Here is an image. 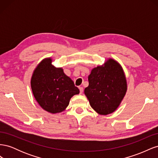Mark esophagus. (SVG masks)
Here are the masks:
<instances>
[{
    "label": "esophagus",
    "instance_id": "esophagus-1",
    "mask_svg": "<svg viewBox=\"0 0 158 158\" xmlns=\"http://www.w3.org/2000/svg\"><path fill=\"white\" fill-rule=\"evenodd\" d=\"M79 89H80V93L82 94L83 92V88L82 87H79Z\"/></svg>",
    "mask_w": 158,
    "mask_h": 158
}]
</instances>
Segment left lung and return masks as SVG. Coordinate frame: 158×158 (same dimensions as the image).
I'll list each match as a JSON object with an SVG mask.
<instances>
[{"label":"left lung","mask_w":158,"mask_h":158,"mask_svg":"<svg viewBox=\"0 0 158 158\" xmlns=\"http://www.w3.org/2000/svg\"><path fill=\"white\" fill-rule=\"evenodd\" d=\"M88 81L84 94L91 107L103 115L113 113L127 91V78L121 64L115 60L108 59L103 65L92 70Z\"/></svg>","instance_id":"left-lung-1"}]
</instances>
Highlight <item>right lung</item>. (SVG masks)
<instances>
[{
	"label": "right lung",
	"mask_w": 158,
	"mask_h": 158,
	"mask_svg": "<svg viewBox=\"0 0 158 158\" xmlns=\"http://www.w3.org/2000/svg\"><path fill=\"white\" fill-rule=\"evenodd\" d=\"M31 88L41 108L52 114L64 111L71 98L80 93L63 69L52 64L51 57L42 60L33 70Z\"/></svg>",
	"instance_id": "1"
}]
</instances>
